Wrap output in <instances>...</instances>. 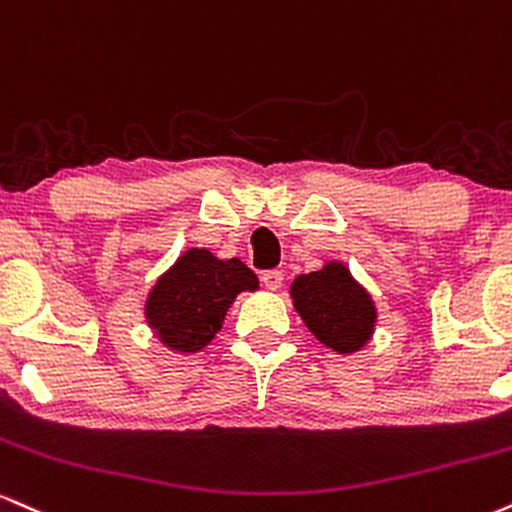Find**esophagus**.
<instances>
[{
    "label": "esophagus",
    "instance_id": "34e87169",
    "mask_svg": "<svg viewBox=\"0 0 512 512\" xmlns=\"http://www.w3.org/2000/svg\"><path fill=\"white\" fill-rule=\"evenodd\" d=\"M261 280H263V285H266V290L275 292L282 285V273L280 270H266V273L261 275Z\"/></svg>",
    "mask_w": 512,
    "mask_h": 512
}]
</instances>
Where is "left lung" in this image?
Listing matches in <instances>:
<instances>
[{
	"label": "left lung",
	"mask_w": 512,
	"mask_h": 512,
	"mask_svg": "<svg viewBox=\"0 0 512 512\" xmlns=\"http://www.w3.org/2000/svg\"><path fill=\"white\" fill-rule=\"evenodd\" d=\"M290 297L311 335L338 354H357L376 333L378 309L369 290L342 261H326L314 273L297 275Z\"/></svg>",
	"instance_id": "obj_1"
}]
</instances>
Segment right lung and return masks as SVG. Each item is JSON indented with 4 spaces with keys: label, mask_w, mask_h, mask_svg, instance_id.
I'll return each mask as SVG.
<instances>
[{
    "label": "right lung",
    "mask_w": 512,
    "mask_h": 512,
    "mask_svg": "<svg viewBox=\"0 0 512 512\" xmlns=\"http://www.w3.org/2000/svg\"><path fill=\"white\" fill-rule=\"evenodd\" d=\"M256 290V273L244 261L191 246L153 282L143 302V318L162 347L196 354L218 335L234 299Z\"/></svg>",
    "instance_id": "1"
}]
</instances>
